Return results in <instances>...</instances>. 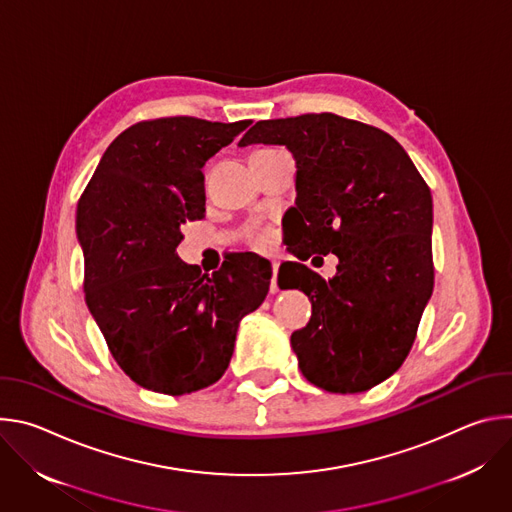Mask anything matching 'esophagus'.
I'll return each mask as SVG.
<instances>
[{
  "label": "esophagus",
  "mask_w": 512,
  "mask_h": 512,
  "mask_svg": "<svg viewBox=\"0 0 512 512\" xmlns=\"http://www.w3.org/2000/svg\"><path fill=\"white\" fill-rule=\"evenodd\" d=\"M273 267V275H271V283H269V291H271V294H275V291H277V269H279V265L277 263H273L271 265Z\"/></svg>",
  "instance_id": "obj_1"
}]
</instances>
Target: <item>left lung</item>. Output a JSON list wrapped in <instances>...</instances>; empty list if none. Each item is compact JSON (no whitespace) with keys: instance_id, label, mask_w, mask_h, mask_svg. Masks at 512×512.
<instances>
[{"instance_id":"1","label":"left lung","mask_w":512,"mask_h":512,"mask_svg":"<svg viewBox=\"0 0 512 512\" xmlns=\"http://www.w3.org/2000/svg\"><path fill=\"white\" fill-rule=\"evenodd\" d=\"M251 143L291 152L296 243L338 257L332 279L302 263L279 267V287L312 302L308 326L291 334L302 375L342 395L383 383L407 358L433 291L427 184L389 133L334 113L257 121L239 141Z\"/></svg>"}]
</instances>
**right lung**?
<instances>
[{
	"mask_svg": "<svg viewBox=\"0 0 512 512\" xmlns=\"http://www.w3.org/2000/svg\"><path fill=\"white\" fill-rule=\"evenodd\" d=\"M251 121H141L113 139L77 206L85 302L123 373L186 395L221 379L271 265L239 253L212 275L184 263L180 227L204 214L202 166Z\"/></svg>",
	"mask_w": 512,
	"mask_h": 512,
	"instance_id": "1",
	"label": "right lung"
}]
</instances>
